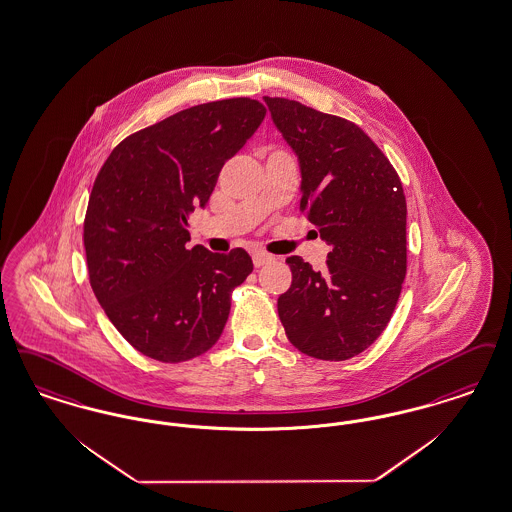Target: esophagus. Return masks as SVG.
<instances>
[{"label": "esophagus", "instance_id": "1", "mask_svg": "<svg viewBox=\"0 0 512 512\" xmlns=\"http://www.w3.org/2000/svg\"><path fill=\"white\" fill-rule=\"evenodd\" d=\"M272 261H274V257L270 253H265V251H255L253 253V265L257 268L266 265V263H272Z\"/></svg>", "mask_w": 512, "mask_h": 512}]
</instances>
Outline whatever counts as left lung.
Wrapping results in <instances>:
<instances>
[{"label": "left lung", "instance_id": "8db88e82", "mask_svg": "<svg viewBox=\"0 0 512 512\" xmlns=\"http://www.w3.org/2000/svg\"><path fill=\"white\" fill-rule=\"evenodd\" d=\"M265 103L299 156V209L331 247L324 270L287 257L291 286L278 316L297 350L343 362L377 341L398 303L408 270L404 188L356 123L284 97Z\"/></svg>", "mask_w": 512, "mask_h": 512}]
</instances>
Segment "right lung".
I'll list each match as a JSON object with an SVG mask.
<instances>
[{
    "label": "right lung",
    "mask_w": 512,
    "mask_h": 512,
    "mask_svg": "<svg viewBox=\"0 0 512 512\" xmlns=\"http://www.w3.org/2000/svg\"><path fill=\"white\" fill-rule=\"evenodd\" d=\"M265 114L249 97L181 110L125 137L93 183L83 221L89 284L114 328L148 358L192 360L225 329L251 257L240 247L188 249L186 217L209 202L223 165Z\"/></svg>",
    "instance_id": "right-lung-1"
}]
</instances>
